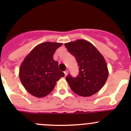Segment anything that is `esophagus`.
Returning a JSON list of instances; mask_svg holds the SVG:
<instances>
[{
  "instance_id": "1",
  "label": "esophagus",
  "mask_w": 131,
  "mask_h": 131,
  "mask_svg": "<svg viewBox=\"0 0 131 131\" xmlns=\"http://www.w3.org/2000/svg\"><path fill=\"white\" fill-rule=\"evenodd\" d=\"M68 70H66V71H64V75H65V76H67V74H68Z\"/></svg>"
}]
</instances>
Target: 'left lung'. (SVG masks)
<instances>
[{"instance_id":"1","label":"left lung","mask_w":131,"mask_h":131,"mask_svg":"<svg viewBox=\"0 0 131 131\" xmlns=\"http://www.w3.org/2000/svg\"><path fill=\"white\" fill-rule=\"evenodd\" d=\"M75 58L79 67V75L66 77L72 90L79 96L88 97L98 92L108 77V67L103 56L88 41L77 40L64 44Z\"/></svg>"}]
</instances>
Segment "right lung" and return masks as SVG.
Masks as SVG:
<instances>
[{"instance_id": "1", "label": "right lung", "mask_w": 131, "mask_h": 131, "mask_svg": "<svg viewBox=\"0 0 131 131\" xmlns=\"http://www.w3.org/2000/svg\"><path fill=\"white\" fill-rule=\"evenodd\" d=\"M61 43L44 42L38 45L25 58L19 69V79L26 90L33 96L42 97L52 92L56 82L64 76L53 59Z\"/></svg>"}]
</instances>
